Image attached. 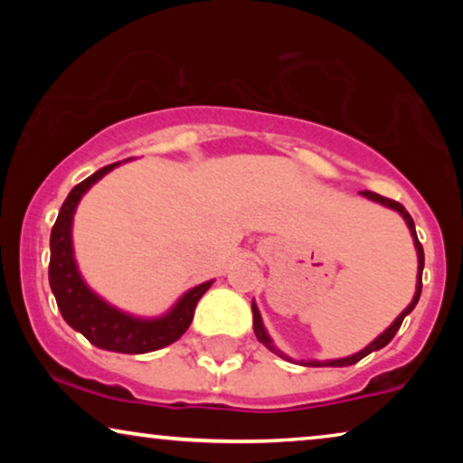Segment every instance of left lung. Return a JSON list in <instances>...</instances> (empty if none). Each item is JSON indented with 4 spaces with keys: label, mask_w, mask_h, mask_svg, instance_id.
Listing matches in <instances>:
<instances>
[{
    "label": "left lung",
    "mask_w": 463,
    "mask_h": 463,
    "mask_svg": "<svg viewBox=\"0 0 463 463\" xmlns=\"http://www.w3.org/2000/svg\"><path fill=\"white\" fill-rule=\"evenodd\" d=\"M363 195H366V198L373 200V202H379V204H383V206H388V208H394V211L401 213V214H402V219L407 221V225H409V230H411V236H413V240H415L417 259H420V274H417V290H415V297H413V301L409 303V307L404 309V312H402L401 316H398V318L394 320V325H392L385 333L379 335V337H377L375 341H373L371 345H366L363 352L354 354V356H347V358L326 360V363H306V366H350V364H356L358 360H363L364 356H369L371 352L382 350V347L388 345L390 341L394 339V335L398 333V328H401L402 320H404V316L413 312V307L417 306V301H420V295H421V271H423V249H421V242H420V240H417V232H415V223H413V219H411V214H409L407 211H404V206L401 204V202L390 200V198H383V195H379V194H375V192H363ZM252 328H255L257 339L261 341V344H263L265 347H268V350H271L274 354H278V356H280V358H287V360H290V358L287 356V354H282V352L278 350V347H274V344H271V341H269L268 333H265V328H263V322H261V316H259V309H257V306H252Z\"/></svg>",
    "instance_id": "1"
}]
</instances>
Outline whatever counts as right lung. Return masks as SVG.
I'll use <instances>...</instances> for the list:
<instances>
[{"label": "right lung", "instance_id": "1", "mask_svg": "<svg viewBox=\"0 0 463 463\" xmlns=\"http://www.w3.org/2000/svg\"><path fill=\"white\" fill-rule=\"evenodd\" d=\"M119 162L109 164L78 183L69 192L67 200L62 202L59 217L52 225V233H50L48 280L62 318L69 326L84 335L92 345L119 354H147L175 344L187 331L194 320L195 303L211 288L213 282H204L189 290L173 307V312L157 320H138L118 312L116 307L107 306L100 297L86 287L73 261V213L86 189L116 168Z\"/></svg>", "mask_w": 463, "mask_h": 463}]
</instances>
